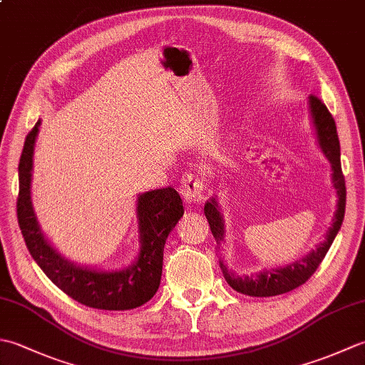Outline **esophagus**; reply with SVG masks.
<instances>
[{"label":"esophagus","mask_w":365,"mask_h":365,"mask_svg":"<svg viewBox=\"0 0 365 365\" xmlns=\"http://www.w3.org/2000/svg\"><path fill=\"white\" fill-rule=\"evenodd\" d=\"M204 178L202 174L197 173V170H188V173H185L182 175L180 192L187 202H191V200H200L204 197Z\"/></svg>","instance_id":"34e87169"}]
</instances>
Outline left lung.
Listing matches in <instances>:
<instances>
[{
	"instance_id": "8db88e82",
	"label": "left lung",
	"mask_w": 365,
	"mask_h": 365,
	"mask_svg": "<svg viewBox=\"0 0 365 365\" xmlns=\"http://www.w3.org/2000/svg\"><path fill=\"white\" fill-rule=\"evenodd\" d=\"M309 105H311V114L317 128V136H319L320 147L323 153L327 155V158L331 161L332 183H334V188L337 190L339 196L334 222H332V227L328 230L324 242L317 247L315 251L306 255L302 260L294 262L292 265H287L284 268L267 269L257 276L250 277L238 276L235 273H232V271H227L226 265L220 262L221 271L224 277H226L227 284L234 290L250 294V297H276V294L294 290L297 287L304 284L307 279L315 273L317 268L320 267L324 255H327L332 242H334L340 226H342L346 204V188L342 166H340V143L337 136L336 122L331 113L328 111L327 105H324L317 96L309 97ZM204 212L208 224H210V230L216 240V245H220V242L224 240V224L221 213L218 210V204H216V200L213 197L210 200H207Z\"/></svg>"
}]
</instances>
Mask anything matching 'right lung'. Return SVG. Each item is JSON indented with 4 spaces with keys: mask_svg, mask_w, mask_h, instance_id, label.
Returning a JSON list of instances; mask_svg holds the SVG:
<instances>
[{
    "mask_svg": "<svg viewBox=\"0 0 365 365\" xmlns=\"http://www.w3.org/2000/svg\"><path fill=\"white\" fill-rule=\"evenodd\" d=\"M38 125L41 120L28 133L19 163L17 218L29 254L54 285L84 306L102 311H128L143 306L160 287L166 238L183 215L180 196L173 187L139 196L141 252L130 268L97 271L76 267L46 243L31 205V169Z\"/></svg>",
    "mask_w": 365,
    "mask_h": 365,
    "instance_id": "right-lung-1",
    "label": "right lung"
}]
</instances>
